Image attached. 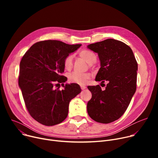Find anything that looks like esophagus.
Wrapping results in <instances>:
<instances>
[{
    "instance_id": "obj_1",
    "label": "esophagus",
    "mask_w": 158,
    "mask_h": 158,
    "mask_svg": "<svg viewBox=\"0 0 158 158\" xmlns=\"http://www.w3.org/2000/svg\"><path fill=\"white\" fill-rule=\"evenodd\" d=\"M86 87L85 86H84V85H81V89H82V90L86 89Z\"/></svg>"
}]
</instances>
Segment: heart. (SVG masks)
I'll list each match as a JSON object with an SVG mask.
<instances>
[{
	"label": "heart",
	"instance_id": "1",
	"mask_svg": "<svg viewBox=\"0 0 158 158\" xmlns=\"http://www.w3.org/2000/svg\"><path fill=\"white\" fill-rule=\"evenodd\" d=\"M79 55L89 64H92L97 61V57L95 54L92 51H88V50L82 51L80 52ZM73 56L72 54H70L64 58L63 63L65 69H71L73 65ZM90 77L91 74L89 73H79L73 72L69 75V79L70 81L73 82V83H76L81 85H83L87 83L88 81L90 79Z\"/></svg>",
	"mask_w": 158,
	"mask_h": 158
}]
</instances>
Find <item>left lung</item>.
I'll return each instance as SVG.
<instances>
[{"instance_id": "8db88e82", "label": "left lung", "mask_w": 158, "mask_h": 158, "mask_svg": "<svg viewBox=\"0 0 158 158\" xmlns=\"http://www.w3.org/2000/svg\"><path fill=\"white\" fill-rule=\"evenodd\" d=\"M87 48L97 53L101 61L95 81L108 82L104 90L99 85L88 86L92 97L87 111L94 120L109 123L125 113L136 92L138 63L132 49L118 40L107 39Z\"/></svg>"}]
</instances>
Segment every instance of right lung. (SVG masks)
Segmentation results:
<instances>
[{
    "mask_svg": "<svg viewBox=\"0 0 158 158\" xmlns=\"http://www.w3.org/2000/svg\"><path fill=\"white\" fill-rule=\"evenodd\" d=\"M81 46L58 40H45L32 45L20 63L19 85L31 117L39 123L52 126L61 123L69 113V103L81 93L76 83L66 84L64 89L54 86L67 80L64 60Z\"/></svg>",
    "mask_w": 158,
    "mask_h": 158,
    "instance_id": "1",
    "label": "right lung"
}]
</instances>
